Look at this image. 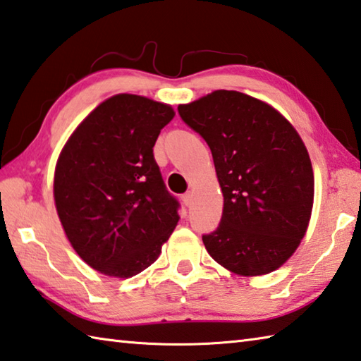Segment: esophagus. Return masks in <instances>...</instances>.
<instances>
[{
  "instance_id": "obj_1",
  "label": "esophagus",
  "mask_w": 361,
  "mask_h": 361,
  "mask_svg": "<svg viewBox=\"0 0 361 361\" xmlns=\"http://www.w3.org/2000/svg\"><path fill=\"white\" fill-rule=\"evenodd\" d=\"M181 200H183V203H185L186 207H189L192 203V192H186V194H183L181 195Z\"/></svg>"
}]
</instances>
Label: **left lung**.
I'll return each instance as SVG.
<instances>
[{"label": "left lung", "mask_w": 361, "mask_h": 361, "mask_svg": "<svg viewBox=\"0 0 361 361\" xmlns=\"http://www.w3.org/2000/svg\"><path fill=\"white\" fill-rule=\"evenodd\" d=\"M178 112L212 149L224 195L219 227L202 237L208 254L240 276L278 270L312 213L314 172L300 134L270 104L233 90L180 104Z\"/></svg>", "instance_id": "left-lung-1"}]
</instances>
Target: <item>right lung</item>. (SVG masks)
<instances>
[{"label": "right lung", "mask_w": 361, "mask_h": 361, "mask_svg": "<svg viewBox=\"0 0 361 361\" xmlns=\"http://www.w3.org/2000/svg\"><path fill=\"white\" fill-rule=\"evenodd\" d=\"M175 110L115 94L78 124L58 156L54 197L71 246L106 276L133 278L159 257L178 224L153 147Z\"/></svg>", "instance_id": "obj_1"}]
</instances>
